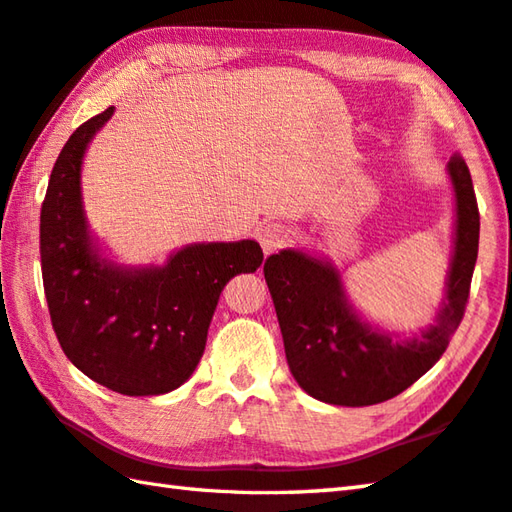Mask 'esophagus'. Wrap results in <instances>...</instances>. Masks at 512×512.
I'll list each match as a JSON object with an SVG mask.
<instances>
[{
	"label": "esophagus",
	"instance_id": "esophagus-1",
	"mask_svg": "<svg viewBox=\"0 0 512 512\" xmlns=\"http://www.w3.org/2000/svg\"><path fill=\"white\" fill-rule=\"evenodd\" d=\"M257 239H259V244H262L264 253L270 255V253H275V250L286 246V242L290 239V228L286 224H279V222H268L257 231Z\"/></svg>",
	"mask_w": 512,
	"mask_h": 512
}]
</instances>
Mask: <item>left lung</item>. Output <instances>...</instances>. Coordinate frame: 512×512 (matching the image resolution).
<instances>
[{
    "instance_id": "8db88e82",
    "label": "left lung",
    "mask_w": 512,
    "mask_h": 512,
    "mask_svg": "<svg viewBox=\"0 0 512 512\" xmlns=\"http://www.w3.org/2000/svg\"><path fill=\"white\" fill-rule=\"evenodd\" d=\"M455 193V237L447 292L436 323L400 341L358 317L343 281L325 259L286 248L270 255L264 277L275 303L286 358L299 387L321 402L367 407L398 396L447 350L469 301L480 244V211L462 156L447 165Z\"/></svg>"
}]
</instances>
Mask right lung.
Here are the masks:
<instances>
[{
	"label": "right lung",
	"mask_w": 512,
	"mask_h": 512,
	"mask_svg": "<svg viewBox=\"0 0 512 512\" xmlns=\"http://www.w3.org/2000/svg\"><path fill=\"white\" fill-rule=\"evenodd\" d=\"M114 107L85 121L54 162L41 204V275L61 350L85 376L123 396L178 389L198 367L224 286L255 273V239L189 244L165 266L127 268L99 253L85 222L81 165Z\"/></svg>",
	"instance_id": "add662e5"
}]
</instances>
